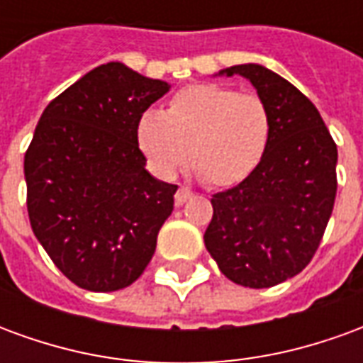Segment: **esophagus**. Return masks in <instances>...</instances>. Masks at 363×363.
I'll return each mask as SVG.
<instances>
[{
    "label": "esophagus",
    "mask_w": 363,
    "mask_h": 363,
    "mask_svg": "<svg viewBox=\"0 0 363 363\" xmlns=\"http://www.w3.org/2000/svg\"><path fill=\"white\" fill-rule=\"evenodd\" d=\"M189 198H192V190H189L186 186H181V189L177 190V194H174V204L182 206Z\"/></svg>",
    "instance_id": "esophagus-1"
}]
</instances>
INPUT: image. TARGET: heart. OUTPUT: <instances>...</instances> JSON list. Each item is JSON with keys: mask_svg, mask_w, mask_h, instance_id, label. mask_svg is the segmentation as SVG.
Returning <instances> with one entry per match:
<instances>
[{"mask_svg": "<svg viewBox=\"0 0 363 363\" xmlns=\"http://www.w3.org/2000/svg\"><path fill=\"white\" fill-rule=\"evenodd\" d=\"M270 142V116L257 95L216 83L184 87L167 112L150 108L138 120V145L153 171L173 177L190 165L213 186L245 181Z\"/></svg>", "mask_w": 363, "mask_h": 363, "instance_id": "heart-1", "label": "heart"}]
</instances>
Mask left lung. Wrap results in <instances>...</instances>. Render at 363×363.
<instances>
[{
    "mask_svg": "<svg viewBox=\"0 0 363 363\" xmlns=\"http://www.w3.org/2000/svg\"><path fill=\"white\" fill-rule=\"evenodd\" d=\"M252 83L270 116L259 167L213 194L204 243L221 274L245 288H272L311 262L336 198V151L315 104L259 64L221 69Z\"/></svg>",
    "mask_w": 363,
    "mask_h": 363,
    "instance_id": "1",
    "label": "left lung"
}]
</instances>
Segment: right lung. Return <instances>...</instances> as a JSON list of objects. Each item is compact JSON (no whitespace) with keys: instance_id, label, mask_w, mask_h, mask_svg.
<instances>
[{"instance_id":"1","label":"right lung","mask_w":363,"mask_h":363,"mask_svg":"<svg viewBox=\"0 0 363 363\" xmlns=\"http://www.w3.org/2000/svg\"><path fill=\"white\" fill-rule=\"evenodd\" d=\"M171 85L120 62L91 69L44 108L25 153L33 233L89 291L134 284L150 264L177 184L145 169L138 120Z\"/></svg>"}]
</instances>
